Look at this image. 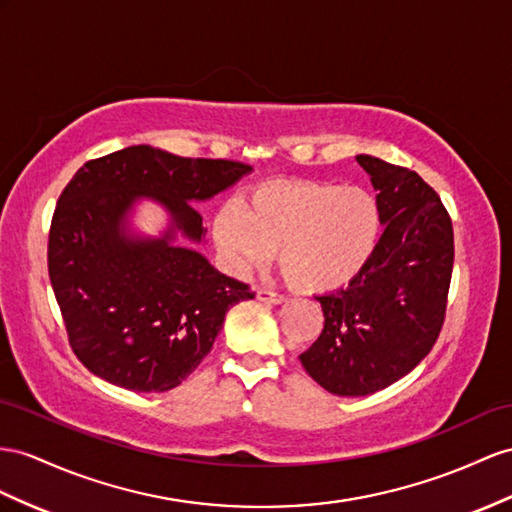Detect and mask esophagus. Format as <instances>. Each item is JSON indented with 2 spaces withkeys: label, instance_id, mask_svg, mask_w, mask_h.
<instances>
[{
  "label": "esophagus",
  "instance_id": "obj_1",
  "mask_svg": "<svg viewBox=\"0 0 512 512\" xmlns=\"http://www.w3.org/2000/svg\"><path fill=\"white\" fill-rule=\"evenodd\" d=\"M257 300H261V303L281 305V303H285V296L279 292H272V290H257Z\"/></svg>",
  "mask_w": 512,
  "mask_h": 512
}]
</instances>
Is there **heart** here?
I'll use <instances>...</instances> for the list:
<instances>
[{"instance_id": "1", "label": "heart", "mask_w": 512, "mask_h": 512, "mask_svg": "<svg viewBox=\"0 0 512 512\" xmlns=\"http://www.w3.org/2000/svg\"><path fill=\"white\" fill-rule=\"evenodd\" d=\"M381 227L374 196L329 181H272L214 216V240L233 274L264 266L277 248L287 283L326 292L348 283L370 259Z\"/></svg>"}]
</instances>
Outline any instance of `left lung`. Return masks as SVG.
<instances>
[{
  "mask_svg": "<svg viewBox=\"0 0 512 512\" xmlns=\"http://www.w3.org/2000/svg\"><path fill=\"white\" fill-rule=\"evenodd\" d=\"M368 170L385 231L346 287L318 296L324 329L300 355L335 396H368L409 374L445 322L454 229L439 194L415 170L357 155Z\"/></svg>",
  "mask_w": 512,
  "mask_h": 512,
  "instance_id": "obj_1",
  "label": "left lung"
}]
</instances>
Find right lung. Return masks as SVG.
I'll use <instances>...</instances> for the list:
<instances>
[{"mask_svg":"<svg viewBox=\"0 0 512 512\" xmlns=\"http://www.w3.org/2000/svg\"><path fill=\"white\" fill-rule=\"evenodd\" d=\"M233 160L179 157L149 144L88 160L51 216L47 268L75 357L131 391H168L199 368L225 313L255 292L166 235L127 240L121 225L136 196L168 207L175 229L203 238L205 201L246 175Z\"/></svg>","mask_w":512,"mask_h":512,"instance_id":"right-lung-1","label":"right lung"}]
</instances>
